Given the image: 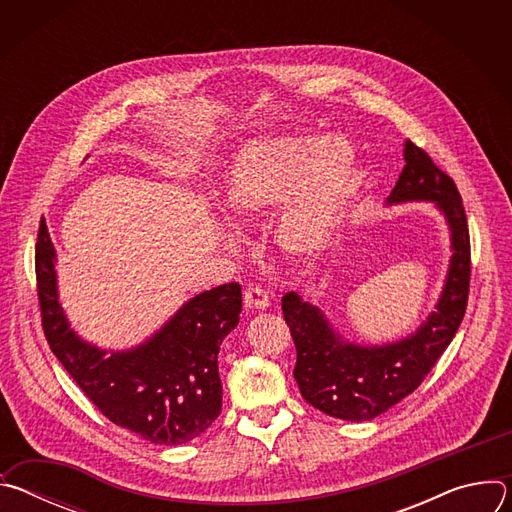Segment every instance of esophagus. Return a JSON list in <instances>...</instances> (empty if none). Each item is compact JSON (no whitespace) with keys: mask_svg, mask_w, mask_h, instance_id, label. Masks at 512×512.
I'll use <instances>...</instances> for the list:
<instances>
[{"mask_svg":"<svg viewBox=\"0 0 512 512\" xmlns=\"http://www.w3.org/2000/svg\"><path fill=\"white\" fill-rule=\"evenodd\" d=\"M243 300H245V306L251 308V310H265V308L269 306L267 291L261 289L259 285H253V283H249V285L245 287Z\"/></svg>","mask_w":512,"mask_h":512,"instance_id":"esophagus-1","label":"esophagus"}]
</instances>
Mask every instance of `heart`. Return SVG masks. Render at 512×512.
<instances>
[{
	"instance_id": "obj_1",
	"label": "heart",
	"mask_w": 512,
	"mask_h": 512,
	"mask_svg": "<svg viewBox=\"0 0 512 512\" xmlns=\"http://www.w3.org/2000/svg\"><path fill=\"white\" fill-rule=\"evenodd\" d=\"M356 152L344 135H277L253 141L235 156L225 204L237 225L279 203L273 239L289 255H312L330 239L354 190Z\"/></svg>"
}]
</instances>
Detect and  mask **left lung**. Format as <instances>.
<instances>
[{
    "mask_svg": "<svg viewBox=\"0 0 512 512\" xmlns=\"http://www.w3.org/2000/svg\"><path fill=\"white\" fill-rule=\"evenodd\" d=\"M403 160V172L387 204L433 202L450 227L452 259L435 312L397 342L362 346L346 342L324 312L296 291L281 298L283 318L298 350L294 377L300 393L330 417L369 421L413 393L450 346L466 314L470 235L462 196L454 180L409 139Z\"/></svg>",
    "mask_w": 512,
    "mask_h": 512,
    "instance_id": "left-lung-1",
    "label": "left lung"
}]
</instances>
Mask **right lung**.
<instances>
[{
    "label": "right lung",
    "instance_id": "obj_1",
    "mask_svg": "<svg viewBox=\"0 0 512 512\" xmlns=\"http://www.w3.org/2000/svg\"><path fill=\"white\" fill-rule=\"evenodd\" d=\"M54 265L56 251L42 218L36 283L44 336L95 407L115 425L160 446H180L206 431L223 407L218 350L239 324L241 285L202 291L135 348L103 350L70 328L58 302Z\"/></svg>",
    "mask_w": 512,
    "mask_h": 512
}]
</instances>
